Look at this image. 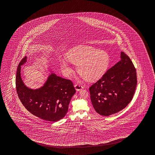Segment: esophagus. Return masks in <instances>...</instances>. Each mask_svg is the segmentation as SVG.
<instances>
[{"label":"esophagus","instance_id":"esophagus-1","mask_svg":"<svg viewBox=\"0 0 155 155\" xmlns=\"http://www.w3.org/2000/svg\"><path fill=\"white\" fill-rule=\"evenodd\" d=\"M75 90H76L77 91H80L81 90H82L83 89V87L81 85L78 84H76L75 85Z\"/></svg>","mask_w":155,"mask_h":155}]
</instances>
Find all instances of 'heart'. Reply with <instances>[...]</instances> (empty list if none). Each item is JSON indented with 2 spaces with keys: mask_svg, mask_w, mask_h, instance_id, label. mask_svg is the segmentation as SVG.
<instances>
[{
  "mask_svg": "<svg viewBox=\"0 0 155 155\" xmlns=\"http://www.w3.org/2000/svg\"><path fill=\"white\" fill-rule=\"evenodd\" d=\"M70 63L78 65L77 70L86 80L93 81L100 78L105 72L110 62L109 54L94 47L79 45L71 50L67 56ZM63 72L69 76L73 69L64 60L60 63Z\"/></svg>",
  "mask_w": 155,
  "mask_h": 155,
  "instance_id": "b5f03b06",
  "label": "heart"
}]
</instances>
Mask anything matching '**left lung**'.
Listing matches in <instances>:
<instances>
[{
  "mask_svg": "<svg viewBox=\"0 0 155 155\" xmlns=\"http://www.w3.org/2000/svg\"><path fill=\"white\" fill-rule=\"evenodd\" d=\"M121 60L89 89L96 111L108 116L122 110L131 102L137 85L135 68L129 56L121 52Z\"/></svg>",
  "mask_w": 155,
  "mask_h": 155,
  "instance_id": "8db88e82",
  "label": "left lung"
}]
</instances>
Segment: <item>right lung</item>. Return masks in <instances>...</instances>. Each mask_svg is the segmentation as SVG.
<instances>
[{
  "label": "right lung",
  "instance_id": "add662e5",
  "mask_svg": "<svg viewBox=\"0 0 155 155\" xmlns=\"http://www.w3.org/2000/svg\"><path fill=\"white\" fill-rule=\"evenodd\" d=\"M26 60L27 57L25 56L17 68L15 83L20 101L28 111L40 119L53 122L63 119L76 92L73 82L51 73L43 86L30 89L24 83L20 74L21 66Z\"/></svg>",
  "mask_w": 155,
  "mask_h": 155
}]
</instances>
